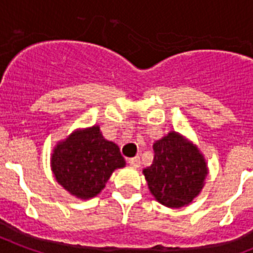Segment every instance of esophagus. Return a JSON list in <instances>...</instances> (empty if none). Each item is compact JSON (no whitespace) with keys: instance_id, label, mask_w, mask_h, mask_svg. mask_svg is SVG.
<instances>
[{"instance_id":"obj_1","label":"esophagus","mask_w":253,"mask_h":253,"mask_svg":"<svg viewBox=\"0 0 253 253\" xmlns=\"http://www.w3.org/2000/svg\"><path fill=\"white\" fill-rule=\"evenodd\" d=\"M128 164L131 167H133V168H139L140 167V158L139 157H135V158H131V159H128Z\"/></svg>"}]
</instances>
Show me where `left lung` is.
Segmentation results:
<instances>
[{
    "mask_svg": "<svg viewBox=\"0 0 253 253\" xmlns=\"http://www.w3.org/2000/svg\"><path fill=\"white\" fill-rule=\"evenodd\" d=\"M154 160L142 170L149 191L167 208L179 209L196 199L209 168L204 154L186 136L169 131L153 145Z\"/></svg>",
    "mask_w": 253,
    "mask_h": 253,
    "instance_id": "1",
    "label": "left lung"
}]
</instances>
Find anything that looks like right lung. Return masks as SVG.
<instances>
[{"instance_id": "add662e5", "label": "right lung", "mask_w": 253, "mask_h": 253, "mask_svg": "<svg viewBox=\"0 0 253 253\" xmlns=\"http://www.w3.org/2000/svg\"><path fill=\"white\" fill-rule=\"evenodd\" d=\"M125 166L118 145L105 140L98 125L76 128L57 142L50 154L54 179L81 200L99 195L112 173Z\"/></svg>"}]
</instances>
